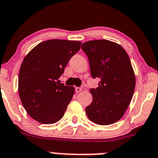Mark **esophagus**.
<instances>
[{"mask_svg":"<svg viewBox=\"0 0 158 158\" xmlns=\"http://www.w3.org/2000/svg\"><path fill=\"white\" fill-rule=\"evenodd\" d=\"M81 91H82L81 87H75V91H76L77 93H79V92H80Z\"/></svg>","mask_w":158,"mask_h":158,"instance_id":"1","label":"esophagus"}]
</instances>
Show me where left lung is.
Returning a JSON list of instances; mask_svg holds the SVG:
<instances>
[{
	"instance_id": "obj_1",
	"label": "left lung",
	"mask_w": 158,
	"mask_h": 158,
	"mask_svg": "<svg viewBox=\"0 0 158 158\" xmlns=\"http://www.w3.org/2000/svg\"><path fill=\"white\" fill-rule=\"evenodd\" d=\"M82 50L89 60L91 75L98 78L97 88H91L92 102L86 108L89 120L108 125L120 120L134 93L136 78L129 57L120 45L108 40L88 41Z\"/></svg>"
}]
</instances>
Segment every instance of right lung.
<instances>
[{
  "label": "right lung",
  "mask_w": 158,
  "mask_h": 158,
  "mask_svg": "<svg viewBox=\"0 0 158 158\" xmlns=\"http://www.w3.org/2000/svg\"><path fill=\"white\" fill-rule=\"evenodd\" d=\"M81 44L78 41L47 40L24 58L18 75V92L24 108L34 120L50 124L62 119L75 88L60 83L59 79Z\"/></svg>",
  "instance_id": "obj_1"
}]
</instances>
